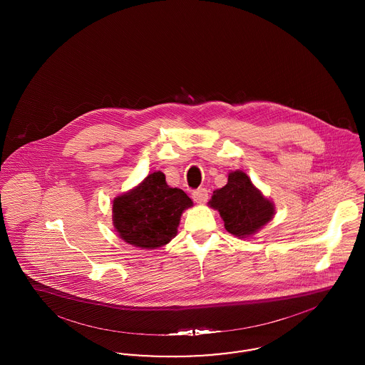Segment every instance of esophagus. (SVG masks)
Returning <instances> with one entry per match:
<instances>
[{
  "instance_id": "obj_1",
  "label": "esophagus",
  "mask_w": 365,
  "mask_h": 365,
  "mask_svg": "<svg viewBox=\"0 0 365 365\" xmlns=\"http://www.w3.org/2000/svg\"><path fill=\"white\" fill-rule=\"evenodd\" d=\"M191 197H192V200L197 204L202 205V204H205L208 201V190L207 189H197V190L192 191Z\"/></svg>"
}]
</instances>
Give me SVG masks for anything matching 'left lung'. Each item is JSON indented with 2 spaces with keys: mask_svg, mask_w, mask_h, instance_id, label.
<instances>
[{
  "mask_svg": "<svg viewBox=\"0 0 365 365\" xmlns=\"http://www.w3.org/2000/svg\"><path fill=\"white\" fill-rule=\"evenodd\" d=\"M208 204L220 213L227 231L238 238L253 235L275 215L274 202L241 170L228 174L226 186L213 191Z\"/></svg>",
  "mask_w": 365,
  "mask_h": 365,
  "instance_id": "obj_1",
  "label": "left lung"
}]
</instances>
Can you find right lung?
<instances>
[{
  "label": "right lung",
  "mask_w": 365,
  "mask_h": 365,
  "mask_svg": "<svg viewBox=\"0 0 365 365\" xmlns=\"http://www.w3.org/2000/svg\"><path fill=\"white\" fill-rule=\"evenodd\" d=\"M190 207L187 194L170 187L165 175L157 171L113 200L112 220L124 242L157 249L174 238L183 210Z\"/></svg>",
  "instance_id": "obj_1"
}]
</instances>
